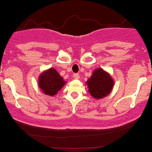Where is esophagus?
<instances>
[{
  "label": "esophagus",
  "instance_id": "esophagus-1",
  "mask_svg": "<svg viewBox=\"0 0 152 152\" xmlns=\"http://www.w3.org/2000/svg\"><path fill=\"white\" fill-rule=\"evenodd\" d=\"M73 77H74L75 79H79V78H80L79 74H77V73H76V74H74V75H73Z\"/></svg>",
  "mask_w": 152,
  "mask_h": 152
}]
</instances>
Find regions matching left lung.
I'll use <instances>...</instances> for the list:
<instances>
[{
  "label": "left lung",
  "instance_id": "1",
  "mask_svg": "<svg viewBox=\"0 0 152 152\" xmlns=\"http://www.w3.org/2000/svg\"><path fill=\"white\" fill-rule=\"evenodd\" d=\"M91 95L96 99H102L110 94L114 80L110 75L102 68L96 69L86 82Z\"/></svg>",
  "mask_w": 152,
  "mask_h": 152
}]
</instances>
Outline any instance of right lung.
<instances>
[{"instance_id":"1","label":"right lung","mask_w":152,"mask_h":152,"mask_svg":"<svg viewBox=\"0 0 152 152\" xmlns=\"http://www.w3.org/2000/svg\"><path fill=\"white\" fill-rule=\"evenodd\" d=\"M65 82L62 77L53 68L44 71L38 79L39 88L42 92L48 96H55L64 86Z\"/></svg>"}]
</instances>
